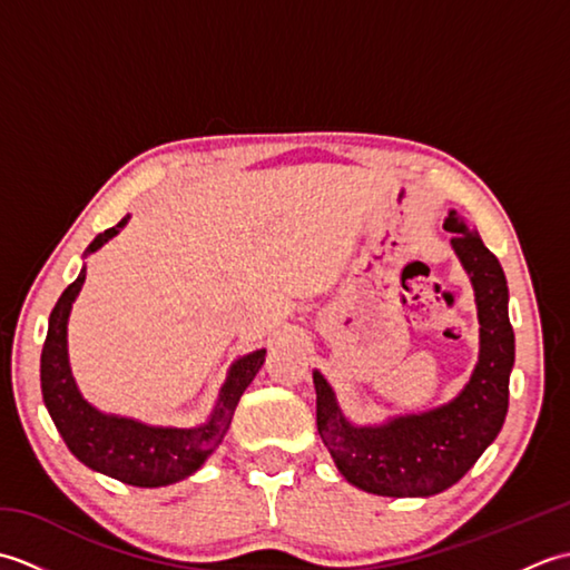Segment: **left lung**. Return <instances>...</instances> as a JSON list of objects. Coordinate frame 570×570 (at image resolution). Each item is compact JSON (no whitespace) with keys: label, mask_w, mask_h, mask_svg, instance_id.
Returning <instances> with one entry per match:
<instances>
[{"label":"left lung","mask_w":570,"mask_h":570,"mask_svg":"<svg viewBox=\"0 0 570 570\" xmlns=\"http://www.w3.org/2000/svg\"><path fill=\"white\" fill-rule=\"evenodd\" d=\"M443 227L453 233L451 245L470 276L480 321V357L463 392L423 414L355 426L343 416L333 386L313 372L318 433L337 470L350 485L384 498H431L455 485L498 439L510 406L514 331L504 272L463 215L451 210Z\"/></svg>","instance_id":"obj_1"}]
</instances>
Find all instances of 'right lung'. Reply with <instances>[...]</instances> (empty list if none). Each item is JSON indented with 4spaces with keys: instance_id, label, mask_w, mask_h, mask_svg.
<instances>
[{
    "instance_id": "add662e5",
    "label": "right lung",
    "mask_w": 570,
    "mask_h": 570,
    "mask_svg": "<svg viewBox=\"0 0 570 570\" xmlns=\"http://www.w3.org/2000/svg\"><path fill=\"white\" fill-rule=\"evenodd\" d=\"M127 220L129 215L122 223L95 237L82 257L98 252L105 242H110L127 225ZM82 282L85 266L53 306L41 350L43 404L58 433L63 435L68 451L90 470L135 488H164L193 475L215 448L223 443L239 396L257 377L266 350H254V353L239 357L229 367L213 414L200 426H149V423L127 416L102 414L82 399L68 362V316L72 301L80 294Z\"/></svg>"
}]
</instances>
